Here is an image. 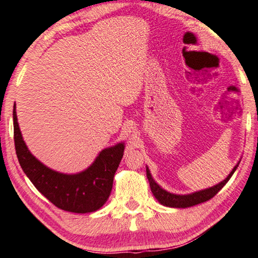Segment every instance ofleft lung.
Returning <instances> with one entry per match:
<instances>
[{
	"label": "left lung",
	"mask_w": 258,
	"mask_h": 258,
	"mask_svg": "<svg viewBox=\"0 0 258 258\" xmlns=\"http://www.w3.org/2000/svg\"><path fill=\"white\" fill-rule=\"evenodd\" d=\"M238 165H239V162L235 166V168H233L232 171L229 174V176L226 178V179L222 180L221 182H219L218 185L210 187V188H207V189L195 191V193L187 194V195H176V194L169 193V191H167L165 189H162L161 187L153 180V178L151 174H150V170L148 167H147V177L150 182V187H151L152 194L162 205H165V207H169V208L185 209V208L193 207V205H196V204L207 202V201L211 200L213 196L217 195L219 193V190L227 184L229 179H230L231 176L233 175V172L236 171Z\"/></svg>",
	"instance_id": "8db88e82"
}]
</instances>
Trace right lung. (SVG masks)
<instances>
[{
  "label": "right lung",
  "instance_id": "add662e5",
  "mask_svg": "<svg viewBox=\"0 0 258 258\" xmlns=\"http://www.w3.org/2000/svg\"><path fill=\"white\" fill-rule=\"evenodd\" d=\"M15 145L19 163L35 187L60 210L90 213L99 210L108 200L114 176L124 154V143L107 148L92 165L82 172L67 175L49 169L32 156L19 128L16 105L13 107Z\"/></svg>",
  "mask_w": 258,
  "mask_h": 258
}]
</instances>
